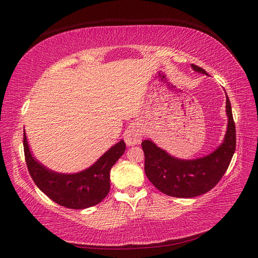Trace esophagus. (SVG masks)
Wrapping results in <instances>:
<instances>
[{
    "label": "esophagus",
    "instance_id": "obj_1",
    "mask_svg": "<svg viewBox=\"0 0 258 258\" xmlns=\"http://www.w3.org/2000/svg\"><path fill=\"white\" fill-rule=\"evenodd\" d=\"M143 131L139 126H130L123 134V140L127 145H137L141 142Z\"/></svg>",
    "mask_w": 258,
    "mask_h": 258
}]
</instances>
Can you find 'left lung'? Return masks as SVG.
Here are the masks:
<instances>
[{"label": "left lung", "mask_w": 258, "mask_h": 258, "mask_svg": "<svg viewBox=\"0 0 258 258\" xmlns=\"http://www.w3.org/2000/svg\"><path fill=\"white\" fill-rule=\"evenodd\" d=\"M190 67L195 72L208 75L204 69L195 64ZM226 115L228 122L223 142L204 157L177 158L151 139L144 140L142 148L145 155V174L156 188L171 197L194 198L208 192L220 182L236 150V127L227 93Z\"/></svg>", "instance_id": "8db88e82"}]
</instances>
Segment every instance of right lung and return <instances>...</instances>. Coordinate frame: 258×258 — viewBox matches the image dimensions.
I'll use <instances>...</instances> for the list:
<instances>
[{"mask_svg":"<svg viewBox=\"0 0 258 258\" xmlns=\"http://www.w3.org/2000/svg\"><path fill=\"white\" fill-rule=\"evenodd\" d=\"M23 150L30 175L38 188L62 207L83 210L100 204L107 196L111 169L122 156L126 144L120 140L90 167L75 173L57 172L38 161L31 152L25 129Z\"/></svg>","mask_w":258,"mask_h":258,"instance_id":"1","label":"right lung"}]
</instances>
